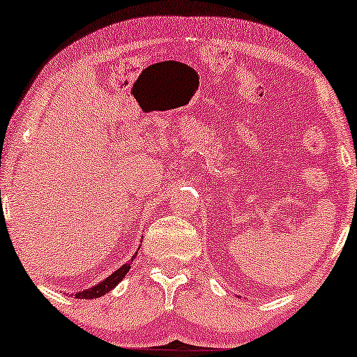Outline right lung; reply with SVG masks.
Returning a JSON list of instances; mask_svg holds the SVG:
<instances>
[{
  "instance_id": "obj_1",
  "label": "right lung",
  "mask_w": 357,
  "mask_h": 357,
  "mask_svg": "<svg viewBox=\"0 0 357 357\" xmlns=\"http://www.w3.org/2000/svg\"><path fill=\"white\" fill-rule=\"evenodd\" d=\"M133 258H131V261H133ZM130 268H131L130 263H126V265L120 266L119 270L112 273L110 276H107L104 281H100L99 284L92 286V287H89V289L76 292L75 296L77 297V299H97V297H102L104 294H107L109 291L114 289V287L119 284L121 280H123V278L126 276V273L130 271Z\"/></svg>"
}]
</instances>
